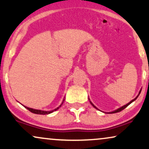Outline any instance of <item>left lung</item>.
<instances>
[{"label":"left lung","mask_w":149,"mask_h":149,"mask_svg":"<svg viewBox=\"0 0 149 149\" xmlns=\"http://www.w3.org/2000/svg\"><path fill=\"white\" fill-rule=\"evenodd\" d=\"M141 90H142V89H140V92H139V93H138V96H136V97L134 98V99H133L132 100H131V101H130V102H129V103H127V104H126V105H125L122 106V107H120V108H118V109H116V110H114V111H111V112H107V113H117V112H119V111H122V110H123V109H125V108H126V107H127V106H128V105H130V104H131V103H133V102H134V101H135V100H136L137 99V98H138V96H139V95H140V92H141ZM88 99H89V100H90V103H91V105H92V106H93V107H94V108H96V109H98V108H97V107H96V106H95V105H94V104H93V103H92L91 101H90V98H88Z\"/></svg>","instance_id":"left-lung-1"}]
</instances>
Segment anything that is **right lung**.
I'll return each mask as SVG.
<instances>
[{
	"instance_id": "add662e5",
	"label": "right lung",
	"mask_w": 149,
	"mask_h": 149,
	"mask_svg": "<svg viewBox=\"0 0 149 149\" xmlns=\"http://www.w3.org/2000/svg\"><path fill=\"white\" fill-rule=\"evenodd\" d=\"M64 100H65V97H64V98H63V100H62V103H61V105H59V107H57V108H55V109H53V110H51V111H44V110L36 109H33V108H30V107H26V106H24V105H22L24 106V107L25 108H26V109H27L28 110H29L31 112H32V113H36V114H42V115H46H46H48V114H49V113H53V111H56V110H57L58 109H59V107H61V106L62 105L63 103V102H64Z\"/></svg>"
}]
</instances>
